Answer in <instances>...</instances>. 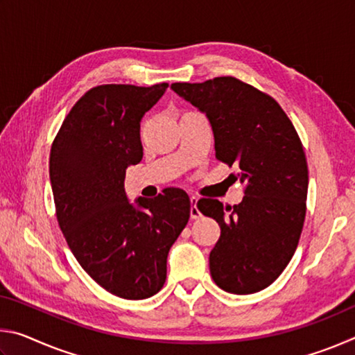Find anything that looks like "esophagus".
<instances>
[{
  "mask_svg": "<svg viewBox=\"0 0 355 355\" xmlns=\"http://www.w3.org/2000/svg\"><path fill=\"white\" fill-rule=\"evenodd\" d=\"M197 200H199V199H197L196 196L191 197V203H192V205H191V219H194V220L202 218V213L199 211V208H197Z\"/></svg>",
  "mask_w": 355,
  "mask_h": 355,
  "instance_id": "esophagus-1",
  "label": "esophagus"
}]
</instances>
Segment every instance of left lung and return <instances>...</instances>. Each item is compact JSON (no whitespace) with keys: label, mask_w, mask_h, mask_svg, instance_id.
Segmentation results:
<instances>
[{"label":"left lung","mask_w":355,"mask_h":355,"mask_svg":"<svg viewBox=\"0 0 355 355\" xmlns=\"http://www.w3.org/2000/svg\"><path fill=\"white\" fill-rule=\"evenodd\" d=\"M171 89L205 114L216 158L236 164L245 184L238 205L197 202L220 227L209 254L211 277L233 294L261 291L284 272L302 232L309 189L302 142L277 101L236 78L173 83Z\"/></svg>","instance_id":"obj_1"}]
</instances>
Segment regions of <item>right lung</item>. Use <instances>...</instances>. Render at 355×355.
I'll return each mask as SVG.
<instances>
[{
    "label": "right lung",
    "instance_id": "obj_1",
    "mask_svg": "<svg viewBox=\"0 0 355 355\" xmlns=\"http://www.w3.org/2000/svg\"><path fill=\"white\" fill-rule=\"evenodd\" d=\"M169 84H105L62 122L50 153L59 227L78 263L114 296L139 300L163 288L167 255L189 220L184 191L131 203L125 172L142 159L141 120Z\"/></svg>",
    "mask_w": 355,
    "mask_h": 355
}]
</instances>
